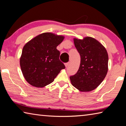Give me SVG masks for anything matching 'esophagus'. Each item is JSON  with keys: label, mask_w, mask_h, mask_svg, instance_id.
Returning <instances> with one entry per match:
<instances>
[{"label": "esophagus", "mask_w": 126, "mask_h": 126, "mask_svg": "<svg viewBox=\"0 0 126 126\" xmlns=\"http://www.w3.org/2000/svg\"><path fill=\"white\" fill-rule=\"evenodd\" d=\"M69 62H68V63H65V67H67L68 66V65H69Z\"/></svg>", "instance_id": "esophagus-1"}]
</instances>
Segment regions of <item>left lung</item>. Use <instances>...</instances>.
Masks as SVG:
<instances>
[{
  "label": "left lung",
  "mask_w": 126,
  "mask_h": 126,
  "mask_svg": "<svg viewBox=\"0 0 126 126\" xmlns=\"http://www.w3.org/2000/svg\"><path fill=\"white\" fill-rule=\"evenodd\" d=\"M75 47L80 56L77 73L70 77L72 85L83 92L95 89L104 80L108 71L109 56L106 48L95 38H74Z\"/></svg>",
  "instance_id": "1"
}]
</instances>
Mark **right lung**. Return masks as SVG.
<instances>
[{
    "label": "right lung",
    "instance_id": "1",
    "mask_svg": "<svg viewBox=\"0 0 126 126\" xmlns=\"http://www.w3.org/2000/svg\"><path fill=\"white\" fill-rule=\"evenodd\" d=\"M63 36L45 32L36 36L23 47L20 64L25 79L36 88H43L54 81L65 68L59 60L57 47L63 41Z\"/></svg>",
    "mask_w": 126,
    "mask_h": 126
}]
</instances>
